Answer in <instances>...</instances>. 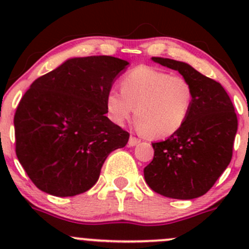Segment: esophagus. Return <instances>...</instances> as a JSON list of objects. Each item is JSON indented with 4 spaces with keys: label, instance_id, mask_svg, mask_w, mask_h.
Wrapping results in <instances>:
<instances>
[{
    "label": "esophagus",
    "instance_id": "obj_1",
    "mask_svg": "<svg viewBox=\"0 0 249 249\" xmlns=\"http://www.w3.org/2000/svg\"><path fill=\"white\" fill-rule=\"evenodd\" d=\"M140 142H141V140L136 139V137H134V136H131L129 139V145H130V147H135V145L140 144Z\"/></svg>",
    "mask_w": 249,
    "mask_h": 249
}]
</instances>
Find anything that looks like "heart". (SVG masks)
Segmentation results:
<instances>
[{
  "mask_svg": "<svg viewBox=\"0 0 249 249\" xmlns=\"http://www.w3.org/2000/svg\"><path fill=\"white\" fill-rule=\"evenodd\" d=\"M120 91L106 95V109L115 124L135 114L140 130L150 139H166L187 122L194 90L187 78L150 66L130 70L120 80Z\"/></svg>",
  "mask_w": 249,
  "mask_h": 249,
  "instance_id": "heart-1",
  "label": "heart"
}]
</instances>
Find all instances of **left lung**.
<instances>
[{
  "label": "left lung",
  "mask_w": 249,
  "mask_h": 249,
  "mask_svg": "<svg viewBox=\"0 0 249 249\" xmlns=\"http://www.w3.org/2000/svg\"><path fill=\"white\" fill-rule=\"evenodd\" d=\"M154 62L178 71L194 90V104L185 124L161 142L152 143L154 158L144 167L150 189L171 199L202 196L231 161L237 117L229 95L215 80L190 65L164 57Z\"/></svg>",
  "instance_id": "8db88e82"
}]
</instances>
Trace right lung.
<instances>
[{
    "label": "right lung",
    "instance_id": "right-lung-1",
    "mask_svg": "<svg viewBox=\"0 0 249 249\" xmlns=\"http://www.w3.org/2000/svg\"><path fill=\"white\" fill-rule=\"evenodd\" d=\"M127 65L106 55L69 59L21 97L16 153L42 192L60 197L87 192L109 153L126 145L129 132L106 117V95Z\"/></svg>",
    "mask_w": 249,
    "mask_h": 249
}]
</instances>
